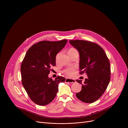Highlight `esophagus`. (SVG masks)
<instances>
[{"label":"esophagus","mask_w":128,"mask_h":128,"mask_svg":"<svg viewBox=\"0 0 128 128\" xmlns=\"http://www.w3.org/2000/svg\"><path fill=\"white\" fill-rule=\"evenodd\" d=\"M76 81L75 79H71V78H66L65 79V82H68V83H70V84H72V83H74Z\"/></svg>","instance_id":"obj_1"}]
</instances>
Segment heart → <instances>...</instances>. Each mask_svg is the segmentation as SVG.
<instances>
[{
  "label": "heart",
  "instance_id": "heart-1",
  "mask_svg": "<svg viewBox=\"0 0 128 128\" xmlns=\"http://www.w3.org/2000/svg\"><path fill=\"white\" fill-rule=\"evenodd\" d=\"M76 52H78L76 49L71 48L68 50V53L69 54H71V53H74ZM76 68H75V67H70V68H66L64 69L63 70V72L66 76H71L74 74V72L76 70Z\"/></svg>",
  "mask_w": 128,
  "mask_h": 128
}]
</instances>
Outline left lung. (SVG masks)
Instances as JSON below:
<instances>
[{"mask_svg":"<svg viewBox=\"0 0 128 128\" xmlns=\"http://www.w3.org/2000/svg\"><path fill=\"white\" fill-rule=\"evenodd\" d=\"M70 44L79 52L80 74L86 73L88 78L82 84L76 97L86 103L94 102L101 96L110 79V60L101 46L95 42L82 40H70Z\"/></svg>","mask_w":128,"mask_h":128,"instance_id":"8db88e82","label":"left lung"}]
</instances>
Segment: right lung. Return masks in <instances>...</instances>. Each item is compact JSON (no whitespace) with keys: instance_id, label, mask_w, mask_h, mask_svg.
<instances>
[{"instance_id":"right-lung-1","label":"right lung","mask_w":128,"mask_h":128,"mask_svg":"<svg viewBox=\"0 0 128 128\" xmlns=\"http://www.w3.org/2000/svg\"><path fill=\"white\" fill-rule=\"evenodd\" d=\"M64 39L58 42H39L27 51L21 66L22 83L32 102L37 105L48 104L55 98L59 83L65 78L48 77L51 66H55L57 54L66 44Z\"/></svg>"}]
</instances>
